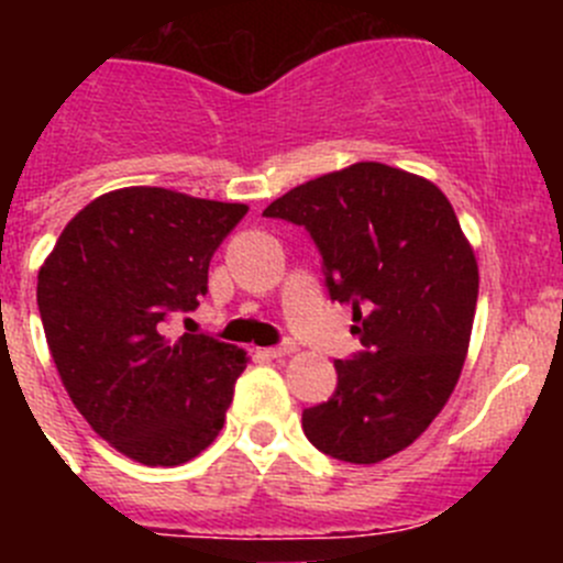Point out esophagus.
<instances>
[{
  "mask_svg": "<svg viewBox=\"0 0 563 563\" xmlns=\"http://www.w3.org/2000/svg\"><path fill=\"white\" fill-rule=\"evenodd\" d=\"M294 351H297V345H294V343H283V345H272V349H266L264 354L272 356V360H280V356L294 354Z\"/></svg>",
  "mask_w": 563,
  "mask_h": 563,
  "instance_id": "obj_1",
  "label": "esophagus"
}]
</instances>
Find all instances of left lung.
<instances>
[{"instance_id":"obj_1","label":"left lung","mask_w":563,"mask_h":563,"mask_svg":"<svg viewBox=\"0 0 563 563\" xmlns=\"http://www.w3.org/2000/svg\"><path fill=\"white\" fill-rule=\"evenodd\" d=\"M264 214L310 231L329 297L354 310L365 345L334 362L338 389L305 408V435L345 463L397 455L439 417L468 354L479 266L450 198L365 161L294 187Z\"/></svg>"}]
</instances>
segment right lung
Returning <instances> with one entry per match:
<instances>
[{
    "label": "right lung",
    "mask_w": 563,
    "mask_h": 563,
    "mask_svg": "<svg viewBox=\"0 0 563 563\" xmlns=\"http://www.w3.org/2000/svg\"><path fill=\"white\" fill-rule=\"evenodd\" d=\"M245 214V203L122 187L89 201L40 266L62 384L122 455L168 468L218 439L247 354L207 334L168 338L166 321L198 308L214 250Z\"/></svg>",
    "instance_id": "right-lung-1"
}]
</instances>
